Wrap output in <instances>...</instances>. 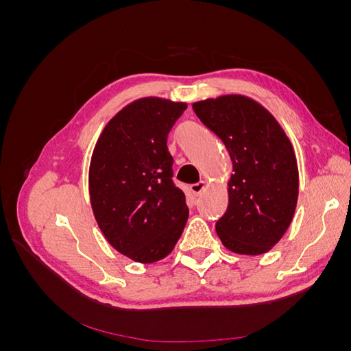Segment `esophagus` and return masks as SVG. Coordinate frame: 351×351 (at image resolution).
I'll return each mask as SVG.
<instances>
[{"instance_id":"34e87169","label":"esophagus","mask_w":351,"mask_h":351,"mask_svg":"<svg viewBox=\"0 0 351 351\" xmlns=\"http://www.w3.org/2000/svg\"><path fill=\"white\" fill-rule=\"evenodd\" d=\"M205 187H206L205 182H199V183H195L190 186V192H192L195 196H199L202 192H204Z\"/></svg>"}]
</instances>
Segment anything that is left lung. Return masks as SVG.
Wrapping results in <instances>:
<instances>
[{
    "instance_id": "left-lung-1",
    "label": "left lung",
    "mask_w": 351,
    "mask_h": 351,
    "mask_svg": "<svg viewBox=\"0 0 351 351\" xmlns=\"http://www.w3.org/2000/svg\"><path fill=\"white\" fill-rule=\"evenodd\" d=\"M193 111L226 145L234 171L228 208L215 226L218 237L234 253L268 252L291 224L297 205L291 142L271 112L241 95L195 102Z\"/></svg>"
}]
</instances>
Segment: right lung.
I'll list each match as a JSON object with an SVG mask.
<instances>
[{"label":"right lung","instance_id":"1","mask_svg":"<svg viewBox=\"0 0 351 351\" xmlns=\"http://www.w3.org/2000/svg\"><path fill=\"white\" fill-rule=\"evenodd\" d=\"M183 102L142 98L105 125L92 154L89 193L95 219L111 246L136 262L164 259L189 217L173 182L167 137Z\"/></svg>","mask_w":351,"mask_h":351}]
</instances>
